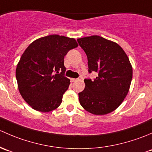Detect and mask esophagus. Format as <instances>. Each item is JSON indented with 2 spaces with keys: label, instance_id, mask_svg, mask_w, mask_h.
<instances>
[{
  "label": "esophagus",
  "instance_id": "obj_1",
  "mask_svg": "<svg viewBox=\"0 0 152 152\" xmlns=\"http://www.w3.org/2000/svg\"><path fill=\"white\" fill-rule=\"evenodd\" d=\"M77 79H75V78H72V79H71V82L72 83L75 82V81H77Z\"/></svg>",
  "mask_w": 152,
  "mask_h": 152
}]
</instances>
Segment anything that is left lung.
<instances>
[{
	"mask_svg": "<svg viewBox=\"0 0 152 152\" xmlns=\"http://www.w3.org/2000/svg\"><path fill=\"white\" fill-rule=\"evenodd\" d=\"M88 58V72L97 77L85 79L86 86L78 94L81 106L94 115L115 110L127 95L132 78V67L119 45L99 36L77 39Z\"/></svg>",
	"mask_w": 152,
	"mask_h": 152,
	"instance_id": "1",
	"label": "left lung"
}]
</instances>
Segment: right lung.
<instances>
[{
    "instance_id": "1",
    "label": "right lung",
    "mask_w": 152,
    "mask_h": 152,
    "mask_svg": "<svg viewBox=\"0 0 152 152\" xmlns=\"http://www.w3.org/2000/svg\"><path fill=\"white\" fill-rule=\"evenodd\" d=\"M78 46L73 38L54 35L33 42L22 55L16 69L18 89L36 110L57 108L70 84L64 73V56Z\"/></svg>"
}]
</instances>
